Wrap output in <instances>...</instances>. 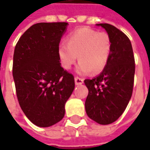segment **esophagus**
<instances>
[{
    "mask_svg": "<svg viewBox=\"0 0 150 150\" xmlns=\"http://www.w3.org/2000/svg\"><path fill=\"white\" fill-rule=\"evenodd\" d=\"M75 82L76 85L82 84V83H83V79L82 78H80V77L76 76V77H75Z\"/></svg>",
    "mask_w": 150,
    "mask_h": 150,
    "instance_id": "34e87169",
    "label": "esophagus"
}]
</instances>
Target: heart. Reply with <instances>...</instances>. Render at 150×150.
I'll return each mask as SVG.
<instances>
[{
	"label": "heart",
	"mask_w": 150,
	"mask_h": 150,
	"mask_svg": "<svg viewBox=\"0 0 150 150\" xmlns=\"http://www.w3.org/2000/svg\"><path fill=\"white\" fill-rule=\"evenodd\" d=\"M111 50L112 39L108 33L83 27L67 35V43L59 45L58 54L66 70L71 69L79 58L77 71L79 74H88L91 71L96 74L105 68Z\"/></svg>",
	"instance_id": "b5f03b06"
}]
</instances>
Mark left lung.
<instances>
[{
    "label": "left lung",
    "mask_w": 150,
    "mask_h": 150,
    "mask_svg": "<svg viewBox=\"0 0 150 150\" xmlns=\"http://www.w3.org/2000/svg\"><path fill=\"white\" fill-rule=\"evenodd\" d=\"M98 25L111 37L112 50L103 71L96 78L84 80L88 89L85 109L94 121L109 125L122 115L131 99L135 59L131 42L122 31L107 23Z\"/></svg>",
    "instance_id": "left-lung-1"
}]
</instances>
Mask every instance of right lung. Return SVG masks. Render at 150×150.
Here are the masks:
<instances>
[{"mask_svg":"<svg viewBox=\"0 0 150 150\" xmlns=\"http://www.w3.org/2000/svg\"><path fill=\"white\" fill-rule=\"evenodd\" d=\"M67 22L33 25L16 44L13 76L21 110L38 127H50L65 115L75 79L61 67L58 54Z\"/></svg>","mask_w":150,"mask_h":150,"instance_id":"add662e5","label":"right lung"}]
</instances>
